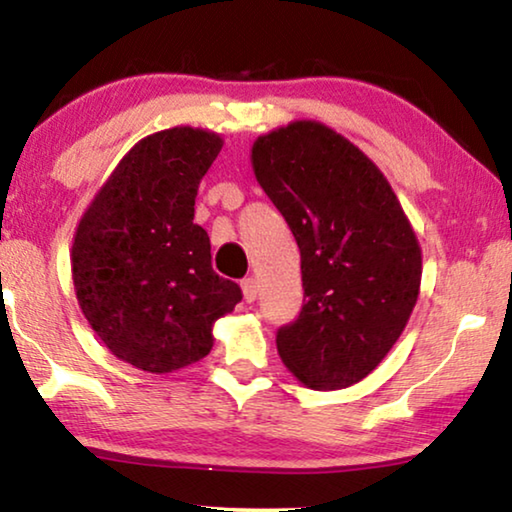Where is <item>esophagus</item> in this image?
Returning a JSON list of instances; mask_svg holds the SVG:
<instances>
[{
  "label": "esophagus",
  "mask_w": 512,
  "mask_h": 512,
  "mask_svg": "<svg viewBox=\"0 0 512 512\" xmlns=\"http://www.w3.org/2000/svg\"><path fill=\"white\" fill-rule=\"evenodd\" d=\"M241 290H243V297H246V301L250 304V301H255L257 299V290H259V285H257V280L250 276V278H246L241 283Z\"/></svg>",
  "instance_id": "obj_1"
}]
</instances>
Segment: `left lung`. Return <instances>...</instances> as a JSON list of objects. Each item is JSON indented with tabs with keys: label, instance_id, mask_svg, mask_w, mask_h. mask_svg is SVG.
Instances as JSON below:
<instances>
[{
	"label": "left lung",
	"instance_id": "left-lung-1",
	"mask_svg": "<svg viewBox=\"0 0 512 512\" xmlns=\"http://www.w3.org/2000/svg\"><path fill=\"white\" fill-rule=\"evenodd\" d=\"M250 160L301 253L304 306L278 329V355L313 390L355 385L415 308L422 250L413 227L376 164L322 122L259 136Z\"/></svg>",
	"mask_w": 512,
	"mask_h": 512
}]
</instances>
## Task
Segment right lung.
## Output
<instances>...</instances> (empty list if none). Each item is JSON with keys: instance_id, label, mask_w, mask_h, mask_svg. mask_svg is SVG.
<instances>
[{"instance_id": "add662e5", "label": "right lung", "mask_w": 512, "mask_h": 512, "mask_svg": "<svg viewBox=\"0 0 512 512\" xmlns=\"http://www.w3.org/2000/svg\"><path fill=\"white\" fill-rule=\"evenodd\" d=\"M222 148L220 134L174 127L122 157L78 222L71 276L78 306L106 348L148 373L204 359L213 322L241 287L211 266L194 199Z\"/></svg>"}]
</instances>
